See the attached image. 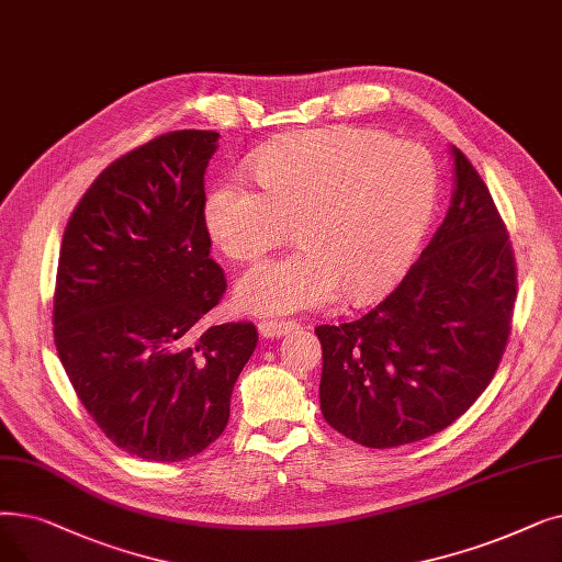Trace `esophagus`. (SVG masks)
<instances>
[{
	"label": "esophagus",
	"instance_id": "esophagus-1",
	"mask_svg": "<svg viewBox=\"0 0 562 562\" xmlns=\"http://www.w3.org/2000/svg\"><path fill=\"white\" fill-rule=\"evenodd\" d=\"M257 328H259V335H261L263 339H280V337H284V335H289L291 330H294L296 324H294V322L263 319V322L257 324Z\"/></svg>",
	"mask_w": 562,
	"mask_h": 562
}]
</instances>
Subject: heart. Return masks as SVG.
Masks as SVG:
<instances>
[{"label": "heart", "instance_id": "b5f03b06", "mask_svg": "<svg viewBox=\"0 0 562 562\" xmlns=\"http://www.w3.org/2000/svg\"><path fill=\"white\" fill-rule=\"evenodd\" d=\"M259 183L217 181L202 217L234 261L273 250L296 223L299 250L257 263L236 284L252 314H294L353 303L393 286L416 257L438 198V172L420 144L374 128L335 126L280 137L250 160Z\"/></svg>", "mask_w": 562, "mask_h": 562}]
</instances>
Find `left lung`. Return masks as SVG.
Masks as SVG:
<instances>
[{
    "mask_svg": "<svg viewBox=\"0 0 562 562\" xmlns=\"http://www.w3.org/2000/svg\"><path fill=\"white\" fill-rule=\"evenodd\" d=\"M454 188L420 259L374 310L314 328L326 423L364 448L423 441L494 379L517 299L515 255L490 190L457 146Z\"/></svg>",
    "mask_w": 562,
    "mask_h": 562,
    "instance_id": "left-lung-1",
    "label": "left lung"
}]
</instances>
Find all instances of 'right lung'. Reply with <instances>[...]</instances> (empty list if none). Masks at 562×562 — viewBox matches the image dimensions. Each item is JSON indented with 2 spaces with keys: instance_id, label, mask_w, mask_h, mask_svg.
Returning <instances> with one entry per match:
<instances>
[{
  "instance_id": "add662e5",
  "label": "right lung",
  "mask_w": 562,
  "mask_h": 562,
  "mask_svg": "<svg viewBox=\"0 0 562 562\" xmlns=\"http://www.w3.org/2000/svg\"><path fill=\"white\" fill-rule=\"evenodd\" d=\"M215 131H177L114 160L64 232L55 345L114 446L146 461L206 450L229 420L252 324L206 326L227 282L211 259L204 172Z\"/></svg>"
}]
</instances>
